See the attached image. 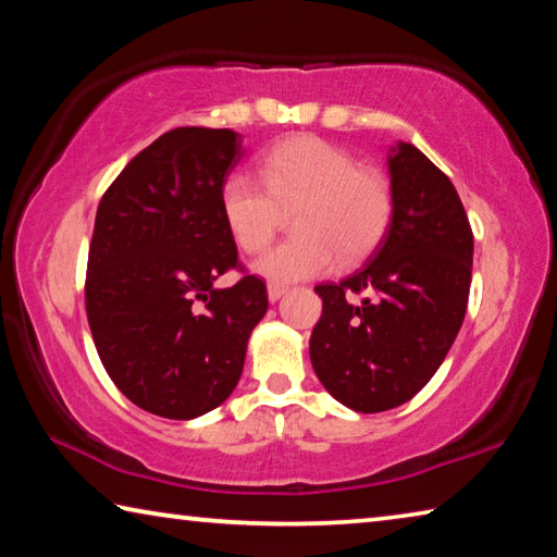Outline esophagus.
Listing matches in <instances>:
<instances>
[{
  "label": "esophagus",
  "mask_w": 557,
  "mask_h": 557,
  "mask_svg": "<svg viewBox=\"0 0 557 557\" xmlns=\"http://www.w3.org/2000/svg\"><path fill=\"white\" fill-rule=\"evenodd\" d=\"M285 292H287V287L280 285V282H270V285H268V297H270V301H277L282 295H285Z\"/></svg>",
  "instance_id": "34e87169"
}]
</instances>
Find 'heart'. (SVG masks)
Returning a JSON list of instances; mask_svg holds the SVG:
<instances>
[{
  "label": "heart",
  "instance_id": "b5f03b06",
  "mask_svg": "<svg viewBox=\"0 0 557 557\" xmlns=\"http://www.w3.org/2000/svg\"><path fill=\"white\" fill-rule=\"evenodd\" d=\"M258 178L228 174L219 203L243 252H262L280 228V211H292L297 238L280 243L256 270L272 282L319 277L338 262L361 260L381 243L393 219L388 178L358 166L346 149L314 135L282 139L258 159Z\"/></svg>",
  "mask_w": 557,
  "mask_h": 557
}]
</instances>
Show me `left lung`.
Returning <instances> with one entry per match:
<instances>
[{"label":"left lung","instance_id":"left-lung-1","mask_svg":"<svg viewBox=\"0 0 557 557\" xmlns=\"http://www.w3.org/2000/svg\"><path fill=\"white\" fill-rule=\"evenodd\" d=\"M388 174L393 219L371 258L314 287L324 305L309 358L324 388L356 412L398 408L425 388L469 301L474 235L457 188L408 143L391 149Z\"/></svg>","mask_w":557,"mask_h":557}]
</instances>
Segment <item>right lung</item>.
Masks as SVG:
<instances>
[{"instance_id": "1", "label": "right lung", "mask_w": 557, "mask_h": 557, "mask_svg": "<svg viewBox=\"0 0 557 557\" xmlns=\"http://www.w3.org/2000/svg\"><path fill=\"white\" fill-rule=\"evenodd\" d=\"M240 157L238 132L176 127L132 159L98 206L86 275L92 342L120 393L159 418L219 408L268 312L256 275L215 287L243 272L219 203Z\"/></svg>"}]
</instances>
